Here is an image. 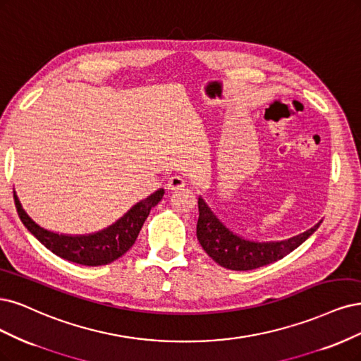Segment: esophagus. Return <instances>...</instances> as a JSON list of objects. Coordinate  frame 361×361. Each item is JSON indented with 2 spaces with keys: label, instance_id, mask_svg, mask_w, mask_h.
Listing matches in <instances>:
<instances>
[{
  "label": "esophagus",
  "instance_id": "1",
  "mask_svg": "<svg viewBox=\"0 0 361 361\" xmlns=\"http://www.w3.org/2000/svg\"><path fill=\"white\" fill-rule=\"evenodd\" d=\"M185 185H186V180L182 178V176H171L170 179H169V183H167V188L170 190V191H176V190H182V188H185Z\"/></svg>",
  "mask_w": 361,
  "mask_h": 361
}]
</instances>
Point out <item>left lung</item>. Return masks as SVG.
Here are the masks:
<instances>
[{"mask_svg":"<svg viewBox=\"0 0 361 361\" xmlns=\"http://www.w3.org/2000/svg\"><path fill=\"white\" fill-rule=\"evenodd\" d=\"M321 222L287 240L254 242L233 233L214 214L204 198L202 195L198 197L197 239L215 263L230 270H252L275 263L299 247L309 235L317 231Z\"/></svg>","mask_w":361,"mask_h":361,"instance_id":"1","label":"left lung"}]
</instances>
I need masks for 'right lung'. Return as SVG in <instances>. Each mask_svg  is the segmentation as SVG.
Masks as SVG:
<instances>
[{
  "label": "right lung",
  "mask_w": 361,
  "mask_h": 361,
  "mask_svg": "<svg viewBox=\"0 0 361 361\" xmlns=\"http://www.w3.org/2000/svg\"><path fill=\"white\" fill-rule=\"evenodd\" d=\"M163 195L164 190L159 188L145 200L135 203L111 226L90 234H64L47 230L25 212L16 191L15 203L23 226L49 251L82 266H103L122 257L134 245L149 212L161 202Z\"/></svg>",
  "instance_id": "add662e5"
}]
</instances>
